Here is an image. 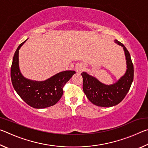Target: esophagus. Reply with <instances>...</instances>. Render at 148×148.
Instances as JSON below:
<instances>
[{
  "instance_id": "34e87169",
  "label": "esophagus",
  "mask_w": 148,
  "mask_h": 148,
  "mask_svg": "<svg viewBox=\"0 0 148 148\" xmlns=\"http://www.w3.org/2000/svg\"><path fill=\"white\" fill-rule=\"evenodd\" d=\"M75 69H76V72L77 74H80L84 71V66L82 64H79L76 65Z\"/></svg>"
}]
</instances>
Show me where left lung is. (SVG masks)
I'll list each match as a JSON object with an SVG mask.
<instances>
[{"instance_id": "1", "label": "left lung", "mask_w": 148, "mask_h": 148, "mask_svg": "<svg viewBox=\"0 0 148 148\" xmlns=\"http://www.w3.org/2000/svg\"><path fill=\"white\" fill-rule=\"evenodd\" d=\"M114 42L123 48L127 62L125 74L115 84L106 85L86 72L83 77V90L87 99L92 104L101 107H111L121 102L129 92L133 81L134 67L129 52L123 44L117 40Z\"/></svg>"}]
</instances>
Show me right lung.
Listing matches in <instances>:
<instances>
[{
	"instance_id": "add662e5",
	"label": "right lung",
	"mask_w": 148,
	"mask_h": 148,
	"mask_svg": "<svg viewBox=\"0 0 148 148\" xmlns=\"http://www.w3.org/2000/svg\"><path fill=\"white\" fill-rule=\"evenodd\" d=\"M25 41L18 46L13 57L11 79L14 88L19 96L32 108L39 109L53 106L61 98L65 84L76 72H61L45 81L40 82L25 78L19 67V49Z\"/></svg>"
}]
</instances>
